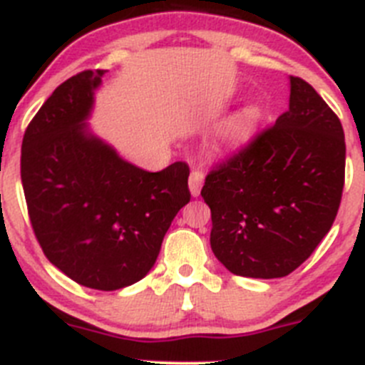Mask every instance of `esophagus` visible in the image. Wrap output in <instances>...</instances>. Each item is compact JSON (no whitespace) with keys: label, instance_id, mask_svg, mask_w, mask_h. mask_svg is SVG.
I'll return each instance as SVG.
<instances>
[{"label":"esophagus","instance_id":"esophagus-1","mask_svg":"<svg viewBox=\"0 0 365 365\" xmlns=\"http://www.w3.org/2000/svg\"><path fill=\"white\" fill-rule=\"evenodd\" d=\"M203 182H205V175L202 171H192L189 176V189L192 196H200L202 192Z\"/></svg>","mask_w":365,"mask_h":365}]
</instances>
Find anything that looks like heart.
<instances>
[{
  "label": "heart",
  "mask_w": 365,
  "mask_h": 365,
  "mask_svg": "<svg viewBox=\"0 0 365 365\" xmlns=\"http://www.w3.org/2000/svg\"><path fill=\"white\" fill-rule=\"evenodd\" d=\"M259 120V111L255 108H247L241 113H237L236 117L230 118L227 124L221 129V138L225 142H230V144H236L241 142L243 138H247L250 129L254 128L255 122Z\"/></svg>",
  "instance_id": "b5f03b06"
}]
</instances>
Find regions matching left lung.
I'll return each mask as SVG.
<instances>
[{
  "instance_id": "left-lung-1",
  "label": "left lung",
  "mask_w": 365,
  "mask_h": 365,
  "mask_svg": "<svg viewBox=\"0 0 365 365\" xmlns=\"http://www.w3.org/2000/svg\"><path fill=\"white\" fill-rule=\"evenodd\" d=\"M344 171L339 117L306 81L290 77L288 111L205 178L217 261L241 277L292 274L331 229Z\"/></svg>"
}]
</instances>
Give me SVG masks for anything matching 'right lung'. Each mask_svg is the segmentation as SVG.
<instances>
[{"label":"right lung","instance_id":"right-lung-1","mask_svg":"<svg viewBox=\"0 0 365 365\" xmlns=\"http://www.w3.org/2000/svg\"><path fill=\"white\" fill-rule=\"evenodd\" d=\"M106 70H84L46 98L26 128L21 182L34 234L53 267L93 290L148 275L171 221L190 202L189 165L149 173L91 135Z\"/></svg>","mask_w":365,"mask_h":365}]
</instances>
